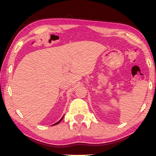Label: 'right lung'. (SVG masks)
I'll use <instances>...</instances> for the list:
<instances>
[{
  "label": "right lung",
  "mask_w": 156,
  "mask_h": 156,
  "mask_svg": "<svg viewBox=\"0 0 156 156\" xmlns=\"http://www.w3.org/2000/svg\"><path fill=\"white\" fill-rule=\"evenodd\" d=\"M62 118H63V117H62V118H61V119H60V120L58 121V122H57L56 123H55V124H54V125H58V123H59V122H60V121H61V120H62Z\"/></svg>",
  "instance_id": "right-lung-1"
}]
</instances>
